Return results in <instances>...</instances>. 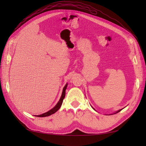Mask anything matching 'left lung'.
I'll return each instance as SVG.
<instances>
[{"label": "left lung", "instance_id": "1", "mask_svg": "<svg viewBox=\"0 0 146 146\" xmlns=\"http://www.w3.org/2000/svg\"><path fill=\"white\" fill-rule=\"evenodd\" d=\"M121 110H122V109H121V110H119V111H117V112H116V113H118V112H119V111H120Z\"/></svg>", "mask_w": 146, "mask_h": 146}]
</instances>
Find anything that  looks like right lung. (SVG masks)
I'll use <instances>...</instances> for the list:
<instances>
[{
    "label": "right lung",
    "mask_w": 146,
    "mask_h": 146,
    "mask_svg": "<svg viewBox=\"0 0 146 146\" xmlns=\"http://www.w3.org/2000/svg\"><path fill=\"white\" fill-rule=\"evenodd\" d=\"M67 85L66 84V85L64 86V87L63 88V93H62V95H61V97L60 98V101H59L58 102V104L56 105V106L52 108L51 110H50L49 111H47V112H46L44 113H42L41 115H36V117H48V116H49L51 115L54 113L56 111H57L59 109H60V108L61 107V105H62V103H63V99L64 98V97H65V92H66V87H67Z\"/></svg>",
    "instance_id": "add662e5"
}]
</instances>
